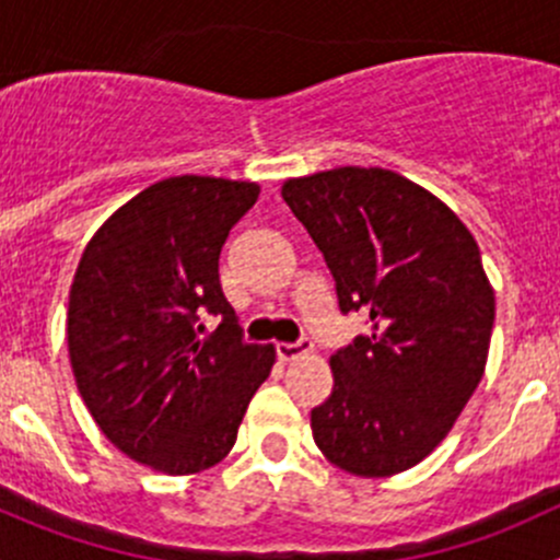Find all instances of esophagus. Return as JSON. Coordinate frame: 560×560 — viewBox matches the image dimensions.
Here are the masks:
<instances>
[{
    "instance_id": "1",
    "label": "esophagus",
    "mask_w": 560,
    "mask_h": 560,
    "mask_svg": "<svg viewBox=\"0 0 560 560\" xmlns=\"http://www.w3.org/2000/svg\"><path fill=\"white\" fill-rule=\"evenodd\" d=\"M314 352V343L308 341V338H301V341L295 343H276V354H279V360H284V363H290V360L295 358H303V354Z\"/></svg>"
}]
</instances>
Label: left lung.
<instances>
[{
  "mask_svg": "<svg viewBox=\"0 0 560 560\" xmlns=\"http://www.w3.org/2000/svg\"><path fill=\"white\" fill-rule=\"evenodd\" d=\"M281 197L319 246L341 312L371 319L330 358L316 447L354 477L406 471L444 442L485 374L495 295L477 241L436 195L382 167L290 178Z\"/></svg>",
  "mask_w": 560,
  "mask_h": 560,
  "instance_id": "left-lung-1",
  "label": "left lung"
}]
</instances>
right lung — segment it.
Instances as JSON below:
<instances>
[{
  "label": "right lung",
  "instance_id": "right-lung-1",
  "mask_svg": "<svg viewBox=\"0 0 560 560\" xmlns=\"http://www.w3.org/2000/svg\"><path fill=\"white\" fill-rule=\"evenodd\" d=\"M254 180L173 175L124 202L92 235L67 308L78 393L132 460L184 477L228 457L273 343H246L219 284L230 230ZM223 319L202 337L201 316Z\"/></svg>",
  "mask_w": 560,
  "mask_h": 560
}]
</instances>
